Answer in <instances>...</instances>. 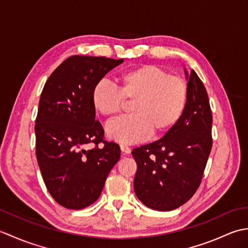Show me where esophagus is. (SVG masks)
Masks as SVG:
<instances>
[{
  "instance_id": "obj_1",
  "label": "esophagus",
  "mask_w": 248,
  "mask_h": 248,
  "mask_svg": "<svg viewBox=\"0 0 248 248\" xmlns=\"http://www.w3.org/2000/svg\"><path fill=\"white\" fill-rule=\"evenodd\" d=\"M120 149H121V151L124 152V154H130L131 152V148L130 147L128 146V145H125V144H120Z\"/></svg>"
}]
</instances>
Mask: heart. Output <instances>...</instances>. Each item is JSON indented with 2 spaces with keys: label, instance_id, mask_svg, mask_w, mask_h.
<instances>
[{
  "label": "heart",
  "instance_id": "heart-1",
  "mask_svg": "<svg viewBox=\"0 0 248 248\" xmlns=\"http://www.w3.org/2000/svg\"><path fill=\"white\" fill-rule=\"evenodd\" d=\"M117 89L98 82L92 92V103L100 115L113 120L131 104L132 115L108 125L110 139L123 143L170 133L186 110L188 85L180 76L170 75L156 65H140L121 72Z\"/></svg>",
  "mask_w": 248,
  "mask_h": 248
}]
</instances>
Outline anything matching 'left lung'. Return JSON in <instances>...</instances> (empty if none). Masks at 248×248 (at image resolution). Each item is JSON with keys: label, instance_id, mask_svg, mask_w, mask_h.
Masks as SVG:
<instances>
[{"label": "left lung", "instance_id": "obj_1", "mask_svg": "<svg viewBox=\"0 0 248 248\" xmlns=\"http://www.w3.org/2000/svg\"><path fill=\"white\" fill-rule=\"evenodd\" d=\"M187 85V104L177 127L161 140L132 150L138 164L136 196L157 211L175 210L193 197L212 149V112L207 89L194 70Z\"/></svg>", "mask_w": 248, "mask_h": 248}]
</instances>
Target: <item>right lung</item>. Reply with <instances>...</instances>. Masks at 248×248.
Listing matches in <instances>:
<instances>
[{
  "label": "right lung",
  "mask_w": 248,
  "mask_h": 248,
  "mask_svg": "<svg viewBox=\"0 0 248 248\" xmlns=\"http://www.w3.org/2000/svg\"><path fill=\"white\" fill-rule=\"evenodd\" d=\"M124 60L68 57L46 80L35 120L36 157L51 196L62 207L84 209L101 194L120 157L119 145L104 139L94 118L93 86ZM92 150H86L89 144Z\"/></svg>",
  "instance_id": "1"
}]
</instances>
